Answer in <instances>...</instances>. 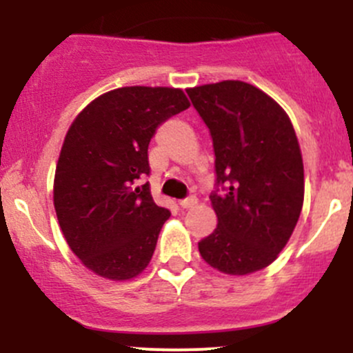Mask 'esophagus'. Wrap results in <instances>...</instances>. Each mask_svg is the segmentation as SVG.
<instances>
[{
	"label": "esophagus",
	"mask_w": 353,
	"mask_h": 353,
	"mask_svg": "<svg viewBox=\"0 0 353 353\" xmlns=\"http://www.w3.org/2000/svg\"><path fill=\"white\" fill-rule=\"evenodd\" d=\"M194 205H196V198H194V196L184 198V199H181V201H179V206H181V208H184V210L191 208V206H194Z\"/></svg>",
	"instance_id": "obj_1"
}]
</instances>
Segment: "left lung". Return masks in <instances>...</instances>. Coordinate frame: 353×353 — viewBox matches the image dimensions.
I'll use <instances>...</instances> for the list:
<instances>
[{
	"mask_svg": "<svg viewBox=\"0 0 353 353\" xmlns=\"http://www.w3.org/2000/svg\"><path fill=\"white\" fill-rule=\"evenodd\" d=\"M186 92L215 152L210 199L219 223L198 243L199 254L219 272L249 275L275 261L301 215L304 163L294 126L270 95L245 81Z\"/></svg>",
	"mask_w": 353,
	"mask_h": 353,
	"instance_id": "left-lung-1",
	"label": "left lung"
}]
</instances>
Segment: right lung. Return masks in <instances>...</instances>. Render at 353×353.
<instances>
[{
  "label": "right lung",
  "instance_id": "1",
  "mask_svg": "<svg viewBox=\"0 0 353 353\" xmlns=\"http://www.w3.org/2000/svg\"><path fill=\"white\" fill-rule=\"evenodd\" d=\"M190 108L181 88L123 87L92 101L71 123L54 176V208L71 251L104 279L131 280L154 256L167 208L148 183L157 128Z\"/></svg>",
  "mask_w": 353,
  "mask_h": 353
}]
</instances>
